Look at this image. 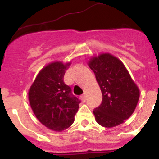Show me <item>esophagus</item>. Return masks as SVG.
<instances>
[{
	"instance_id": "esophagus-1",
	"label": "esophagus",
	"mask_w": 159,
	"mask_h": 159,
	"mask_svg": "<svg viewBox=\"0 0 159 159\" xmlns=\"http://www.w3.org/2000/svg\"><path fill=\"white\" fill-rule=\"evenodd\" d=\"M80 98L84 102H85V100H86V95H82L80 96Z\"/></svg>"
}]
</instances>
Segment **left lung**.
<instances>
[{"instance_id":"8db88e82","label":"left lung","mask_w":159,"mask_h":159,"mask_svg":"<svg viewBox=\"0 0 159 159\" xmlns=\"http://www.w3.org/2000/svg\"><path fill=\"white\" fill-rule=\"evenodd\" d=\"M88 66L102 95V103L93 111L95 120L107 128L122 124L135 110L139 89L123 62L110 53L92 57Z\"/></svg>"}]
</instances>
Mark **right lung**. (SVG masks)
Instances as JSON below:
<instances>
[{
  "mask_svg": "<svg viewBox=\"0 0 159 159\" xmlns=\"http://www.w3.org/2000/svg\"><path fill=\"white\" fill-rule=\"evenodd\" d=\"M71 62L55 61L38 73L29 91V100L37 119L47 128L60 132L71 126L80 101L64 82Z\"/></svg>",
  "mask_w": 159,
  "mask_h": 159,
  "instance_id": "obj_1",
  "label": "right lung"
}]
</instances>
